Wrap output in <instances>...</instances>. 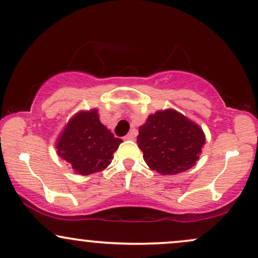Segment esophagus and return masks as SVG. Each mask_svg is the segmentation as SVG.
<instances>
[{
	"label": "esophagus",
	"instance_id": "1",
	"mask_svg": "<svg viewBox=\"0 0 258 258\" xmlns=\"http://www.w3.org/2000/svg\"><path fill=\"white\" fill-rule=\"evenodd\" d=\"M136 137V133L135 132H130L128 135L125 136V141H133Z\"/></svg>",
	"mask_w": 258,
	"mask_h": 258
}]
</instances>
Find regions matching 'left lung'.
<instances>
[{"mask_svg": "<svg viewBox=\"0 0 258 258\" xmlns=\"http://www.w3.org/2000/svg\"><path fill=\"white\" fill-rule=\"evenodd\" d=\"M138 147L149 168L175 175L200 160L206 135L196 122L174 109L157 110L139 126Z\"/></svg>", "mask_w": 258, "mask_h": 258, "instance_id": "left-lung-1", "label": "left lung"}]
</instances>
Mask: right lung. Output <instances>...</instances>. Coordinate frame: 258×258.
<instances>
[{
	"label": "right lung",
	"mask_w": 258,
	"mask_h": 258,
	"mask_svg": "<svg viewBox=\"0 0 258 258\" xmlns=\"http://www.w3.org/2000/svg\"><path fill=\"white\" fill-rule=\"evenodd\" d=\"M99 121L98 110H80L71 117L56 139V153L77 174L90 175L102 172L109 166L119 145Z\"/></svg>",
	"instance_id": "right-lung-1"
}]
</instances>
